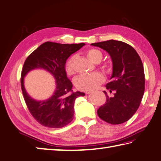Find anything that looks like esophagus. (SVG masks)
<instances>
[{"instance_id":"obj_1","label":"esophagus","mask_w":161,"mask_h":161,"mask_svg":"<svg viewBox=\"0 0 161 161\" xmlns=\"http://www.w3.org/2000/svg\"><path fill=\"white\" fill-rule=\"evenodd\" d=\"M92 93V92H89V91H88V92H86V94H89V93Z\"/></svg>"}]
</instances>
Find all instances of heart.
Here are the masks:
<instances>
[{
	"instance_id": "heart-1",
	"label": "heart",
	"mask_w": 161,
	"mask_h": 161,
	"mask_svg": "<svg viewBox=\"0 0 161 161\" xmlns=\"http://www.w3.org/2000/svg\"><path fill=\"white\" fill-rule=\"evenodd\" d=\"M86 57L88 59L92 61V63H98L100 62L103 58L102 53L95 48H91L86 52ZM75 56L72 55L69 59L66 61L65 63V71L67 74L72 75L75 72ZM105 68L107 69L108 71H111L112 68L110 65H105ZM104 81V77L100 72H94L92 74L82 75L77 77L75 79V84L76 87L78 89L81 91H92L96 89L98 85Z\"/></svg>"
}]
</instances>
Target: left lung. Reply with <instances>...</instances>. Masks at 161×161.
<instances>
[{
  "mask_svg": "<svg viewBox=\"0 0 161 161\" xmlns=\"http://www.w3.org/2000/svg\"><path fill=\"white\" fill-rule=\"evenodd\" d=\"M108 52L112 59L111 81L106 87V102L97 110L99 118L112 125L127 122L138 109L144 93V70L141 58L133 47L120 41L108 40L94 43Z\"/></svg>",
  "mask_w": 161,
  "mask_h": 161,
  "instance_id": "8db88e82",
  "label": "left lung"
}]
</instances>
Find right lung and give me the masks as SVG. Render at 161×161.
<instances>
[{
    "label": "right lung",
    "instance_id": "right-lung-1",
    "mask_svg": "<svg viewBox=\"0 0 161 161\" xmlns=\"http://www.w3.org/2000/svg\"><path fill=\"white\" fill-rule=\"evenodd\" d=\"M85 45L61 44L47 42L41 45L27 58L21 75V88L25 103L34 119L43 126L61 128L74 118L75 99L85 93L73 92L72 84L67 77L66 60L70 55ZM35 69L48 71L56 80V90L51 97L43 101L33 99L28 95L24 85V78Z\"/></svg>",
    "mask_w": 161,
    "mask_h": 161
}]
</instances>
